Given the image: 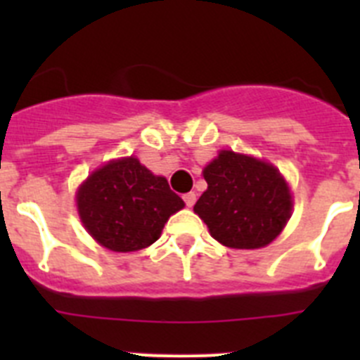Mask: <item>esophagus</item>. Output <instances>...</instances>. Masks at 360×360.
<instances>
[{
  "mask_svg": "<svg viewBox=\"0 0 360 360\" xmlns=\"http://www.w3.org/2000/svg\"><path fill=\"white\" fill-rule=\"evenodd\" d=\"M184 202H186L187 207H193L196 202V195L195 193H187V195H184Z\"/></svg>",
  "mask_w": 360,
  "mask_h": 360,
  "instance_id": "esophagus-1",
  "label": "esophagus"
}]
</instances>
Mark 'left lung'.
<instances>
[{
	"label": "left lung",
	"instance_id": "8db88e82",
	"mask_svg": "<svg viewBox=\"0 0 360 360\" xmlns=\"http://www.w3.org/2000/svg\"><path fill=\"white\" fill-rule=\"evenodd\" d=\"M207 191L195 212L214 240L232 249H259L279 236L292 211L287 182L274 165L219 151L203 169Z\"/></svg>",
	"mask_w": 360,
	"mask_h": 360
}]
</instances>
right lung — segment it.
<instances>
[{"mask_svg": "<svg viewBox=\"0 0 360 360\" xmlns=\"http://www.w3.org/2000/svg\"><path fill=\"white\" fill-rule=\"evenodd\" d=\"M79 216L98 243L115 252H133L160 238L184 200L136 158H120L91 173L77 193Z\"/></svg>", "mask_w": 360, "mask_h": 360, "instance_id": "right-lung-1", "label": "right lung"}]
</instances>
